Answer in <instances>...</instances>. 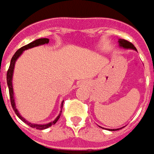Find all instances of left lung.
Here are the masks:
<instances>
[{
	"label": "left lung",
	"mask_w": 154,
	"mask_h": 154,
	"mask_svg": "<svg viewBox=\"0 0 154 154\" xmlns=\"http://www.w3.org/2000/svg\"><path fill=\"white\" fill-rule=\"evenodd\" d=\"M119 45H120L121 47L126 48V49H134L135 51H137L134 45L132 44L131 42L124 40V39H119ZM113 130H114V129H113ZM115 130H119V128H118V129H115Z\"/></svg>",
	"instance_id": "left-lung-1"
}]
</instances>
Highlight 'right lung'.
<instances>
[{
	"mask_svg": "<svg viewBox=\"0 0 154 154\" xmlns=\"http://www.w3.org/2000/svg\"><path fill=\"white\" fill-rule=\"evenodd\" d=\"M49 43V39L47 38H41V39H37V40H34L32 42H30V44L26 45H24L21 48H20L18 51H16V53L14 54V55L11 58V64H10L9 69H8V70H7V74H6V80H7V85H8V88H9V94H10V99H11V106H12L13 109L15 111V113L16 114V115L18 116V117L23 121V122H25L27 125H29L30 127L31 128H37V129H45V128H48L49 127H51V125H53L56 122L58 121V119H60V114H61L62 109L60 110V113L59 114V116H58L56 119H55V120H54L53 122H51L50 124H43V125H39V124H31V123H29V122H27L25 119H23L20 115L19 112L17 111L16 108V104H15V100H14V94H13V89H12V82H11V80H12V75H13V69H14V66H15V63H16V60H17V58L19 57L20 55L21 54L23 51H26L27 49H30V48L35 47V46H38V45H44V44H48ZM61 108H63V102L61 103Z\"/></svg>",
	"mask_w": 154,
	"mask_h": 154,
	"instance_id": "add662e5",
	"label": "right lung"
}]
</instances>
